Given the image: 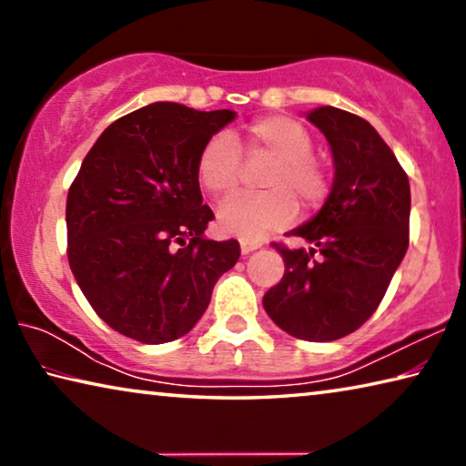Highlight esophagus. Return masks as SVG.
<instances>
[{"instance_id": "1", "label": "esophagus", "mask_w": 466, "mask_h": 466, "mask_svg": "<svg viewBox=\"0 0 466 466\" xmlns=\"http://www.w3.org/2000/svg\"><path fill=\"white\" fill-rule=\"evenodd\" d=\"M261 248V242H252V240H242L240 242V252L242 255H250L252 250Z\"/></svg>"}]
</instances>
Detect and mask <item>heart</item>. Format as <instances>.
<instances>
[{
  "label": "heart",
  "mask_w": 466,
  "mask_h": 466,
  "mask_svg": "<svg viewBox=\"0 0 466 466\" xmlns=\"http://www.w3.org/2000/svg\"><path fill=\"white\" fill-rule=\"evenodd\" d=\"M267 157L271 168L263 177L267 193L240 197L218 211V226L224 234L244 240L288 226L298 214L299 201L314 209L329 195V177L312 156V137L302 123L288 116H267L247 127L242 137L218 133L203 146L197 160L201 187L218 199H228L242 185V156Z\"/></svg>",
  "instance_id": "1"
}]
</instances>
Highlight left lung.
I'll use <instances>...</instances> for the list:
<instances>
[{"mask_svg":"<svg viewBox=\"0 0 466 466\" xmlns=\"http://www.w3.org/2000/svg\"><path fill=\"white\" fill-rule=\"evenodd\" d=\"M329 141L333 187L317 216L291 230L310 244L289 250L267 291L271 320L304 341H335L372 317L409 247L411 188L392 149L366 119L335 106L306 113Z\"/></svg>","mask_w":466,"mask_h":466,"instance_id":"8db88e82","label":"left lung"}]
</instances>
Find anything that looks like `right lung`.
Segmentation results:
<instances>
[{"label":"right lung","instance_id":"add662e5","mask_svg":"<svg viewBox=\"0 0 466 466\" xmlns=\"http://www.w3.org/2000/svg\"><path fill=\"white\" fill-rule=\"evenodd\" d=\"M234 110L154 102L102 131L69 187L67 258L108 327L157 345L187 335L216 281L240 257L238 240H209L197 160Z\"/></svg>","mask_w":466,"mask_h":466}]
</instances>
